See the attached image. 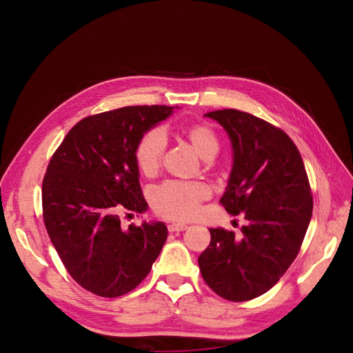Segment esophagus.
Instances as JSON below:
<instances>
[{
  "mask_svg": "<svg viewBox=\"0 0 353 353\" xmlns=\"http://www.w3.org/2000/svg\"><path fill=\"white\" fill-rule=\"evenodd\" d=\"M168 230H169V232H179V231L187 230V225H184V223H176V222H174V223H169Z\"/></svg>",
  "mask_w": 353,
  "mask_h": 353,
  "instance_id": "obj_1",
  "label": "esophagus"
}]
</instances>
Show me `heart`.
<instances>
[{
  "label": "heart",
  "instance_id": "heart-1",
  "mask_svg": "<svg viewBox=\"0 0 353 353\" xmlns=\"http://www.w3.org/2000/svg\"><path fill=\"white\" fill-rule=\"evenodd\" d=\"M184 137L203 159H213L219 152L216 132L206 123H194L184 130ZM166 137L160 130H150L138 140L134 157L137 168L145 176H154L162 168L166 152ZM210 190L203 183H179L168 181L152 191V205L157 215L188 221L199 212L200 203L209 199Z\"/></svg>",
  "mask_w": 353,
  "mask_h": 353
}]
</instances>
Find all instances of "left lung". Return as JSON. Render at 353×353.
I'll list each match as a JSON object with an SVG mask.
<instances>
[{"label": "left lung", "instance_id": "left-lung-1", "mask_svg": "<svg viewBox=\"0 0 353 353\" xmlns=\"http://www.w3.org/2000/svg\"><path fill=\"white\" fill-rule=\"evenodd\" d=\"M232 144V169L219 203L248 225L240 237L210 228L199 256L203 280L218 296L245 302L274 287L301 250L314 200L301 153L283 130L236 109L209 112Z\"/></svg>", "mask_w": 353, "mask_h": 353}]
</instances>
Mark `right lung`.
<instances>
[{"label": "right lung", "mask_w": 353, "mask_h": 353, "mask_svg": "<svg viewBox=\"0 0 353 353\" xmlns=\"http://www.w3.org/2000/svg\"><path fill=\"white\" fill-rule=\"evenodd\" d=\"M174 108L128 105L83 117L52 154L42 181V216L72 279L101 297L130 293L150 272L168 239L163 222L122 230L143 213L135 145Z\"/></svg>", "instance_id": "obj_1"}]
</instances>
